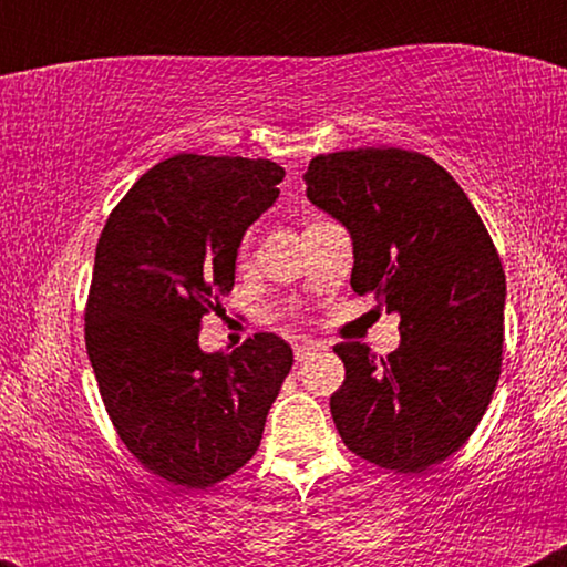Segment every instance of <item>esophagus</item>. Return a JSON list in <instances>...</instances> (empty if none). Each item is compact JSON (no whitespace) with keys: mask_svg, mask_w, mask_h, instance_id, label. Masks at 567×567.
Segmentation results:
<instances>
[{"mask_svg":"<svg viewBox=\"0 0 567 567\" xmlns=\"http://www.w3.org/2000/svg\"><path fill=\"white\" fill-rule=\"evenodd\" d=\"M320 349H324L322 341H315V338H303L301 343H296V360L303 362L306 357L315 354V351H320Z\"/></svg>","mask_w":567,"mask_h":567,"instance_id":"1","label":"esophagus"}]
</instances>
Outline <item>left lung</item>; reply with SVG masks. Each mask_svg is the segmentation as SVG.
<instances>
[{
  "instance_id": "obj_1",
  "label": "left lung",
  "mask_w": 567,
  "mask_h": 567,
  "mask_svg": "<svg viewBox=\"0 0 567 567\" xmlns=\"http://www.w3.org/2000/svg\"><path fill=\"white\" fill-rule=\"evenodd\" d=\"M306 197L349 231L351 290L400 315L386 360L365 343L333 349L347 379L330 396L351 453L402 474L470 440L496 392L506 277L477 210L437 162L405 148L320 154Z\"/></svg>"
}]
</instances>
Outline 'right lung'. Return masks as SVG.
Segmentation results:
<instances>
[{
    "label": "right lung",
    "mask_w": 567,
    "mask_h": 567,
    "mask_svg": "<svg viewBox=\"0 0 567 567\" xmlns=\"http://www.w3.org/2000/svg\"><path fill=\"white\" fill-rule=\"evenodd\" d=\"M269 159L175 154L143 173L95 247L84 341L109 419L167 483L210 487L261 445L292 349L256 333L199 349L202 317L234 288L247 226L279 197Z\"/></svg>",
    "instance_id": "1"
}]
</instances>
